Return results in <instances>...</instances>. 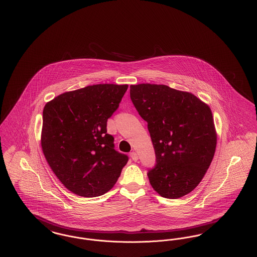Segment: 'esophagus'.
Masks as SVG:
<instances>
[{
    "label": "esophagus",
    "instance_id": "34e87169",
    "mask_svg": "<svg viewBox=\"0 0 257 257\" xmlns=\"http://www.w3.org/2000/svg\"><path fill=\"white\" fill-rule=\"evenodd\" d=\"M130 157H131V158H132L134 161H137L139 159L138 155H137V153H135V152H132V153L130 154Z\"/></svg>",
    "mask_w": 257,
    "mask_h": 257
}]
</instances>
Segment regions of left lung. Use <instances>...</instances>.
Listing matches in <instances>:
<instances>
[{
    "instance_id": "8db88e82",
    "label": "left lung",
    "mask_w": 257,
    "mask_h": 257,
    "mask_svg": "<svg viewBox=\"0 0 257 257\" xmlns=\"http://www.w3.org/2000/svg\"><path fill=\"white\" fill-rule=\"evenodd\" d=\"M130 98L148 122L155 148L157 164L148 173L152 187L163 198L188 195L214 157L217 134L210 107L166 85H131Z\"/></svg>"
}]
</instances>
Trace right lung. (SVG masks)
Here are the masks:
<instances>
[{
	"label": "right lung",
	"mask_w": 257,
	"mask_h": 257,
	"mask_svg": "<svg viewBox=\"0 0 257 257\" xmlns=\"http://www.w3.org/2000/svg\"><path fill=\"white\" fill-rule=\"evenodd\" d=\"M128 85L98 84L65 92L43 109L41 146L51 169L73 194L94 198L116 183L128 157L114 150L106 122Z\"/></svg>",
	"instance_id": "add662e5"
}]
</instances>
